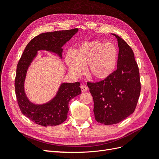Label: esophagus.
Masks as SVG:
<instances>
[{"instance_id":"1","label":"esophagus","mask_w":159,"mask_h":159,"mask_svg":"<svg viewBox=\"0 0 159 159\" xmlns=\"http://www.w3.org/2000/svg\"><path fill=\"white\" fill-rule=\"evenodd\" d=\"M80 88H81V91H82V92H84V91H86L88 89V86L86 85H81L80 86Z\"/></svg>"}]
</instances>
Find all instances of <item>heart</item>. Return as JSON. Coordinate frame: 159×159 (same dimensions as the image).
Returning a JSON list of instances; mask_svg holds the SVG:
<instances>
[{
    "instance_id": "b5f03b06",
    "label": "heart",
    "mask_w": 159,
    "mask_h": 159,
    "mask_svg": "<svg viewBox=\"0 0 159 159\" xmlns=\"http://www.w3.org/2000/svg\"><path fill=\"white\" fill-rule=\"evenodd\" d=\"M116 47L111 43L91 41L80 44L66 56V63L70 70L81 75L84 67L88 66V72L93 78L104 80L113 73L117 61Z\"/></svg>"
}]
</instances>
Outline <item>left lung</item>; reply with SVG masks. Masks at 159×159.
I'll return each instance as SVG.
<instances>
[{
	"mask_svg": "<svg viewBox=\"0 0 159 159\" xmlns=\"http://www.w3.org/2000/svg\"><path fill=\"white\" fill-rule=\"evenodd\" d=\"M117 38V68L103 80L88 81L92 95L95 119L98 123L113 125L122 121L135 110L141 93L137 63L131 48L121 37Z\"/></svg>",
	"mask_w": 159,
	"mask_h": 159,
	"instance_id": "left-lung-1",
	"label": "left lung"
}]
</instances>
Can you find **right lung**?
Instances as JSON below:
<instances>
[{"mask_svg":"<svg viewBox=\"0 0 159 159\" xmlns=\"http://www.w3.org/2000/svg\"><path fill=\"white\" fill-rule=\"evenodd\" d=\"M78 28L40 34L32 39L26 46L19 60L14 86L15 93L21 112L35 123L44 127L56 126L64 122L69 111L70 101L81 93L80 83H64L60 86L56 97L50 102L35 105L28 99L24 89V83L28 66L40 50L56 53L61 57L63 46L69 41Z\"/></svg>","mask_w":159,"mask_h":159,"instance_id":"right-lung-1","label":"right lung"}]
</instances>
